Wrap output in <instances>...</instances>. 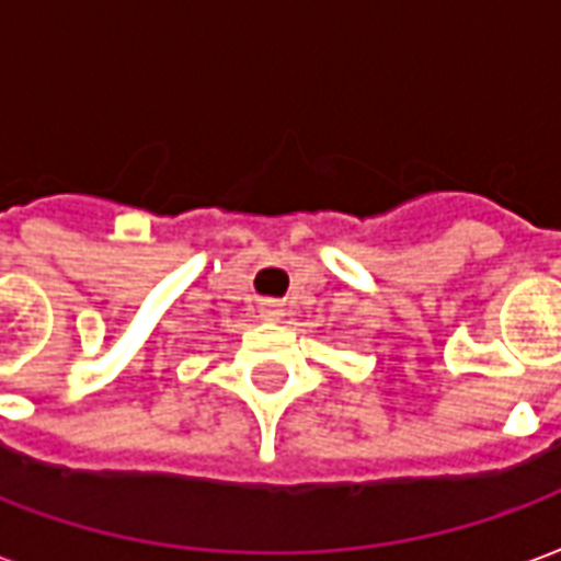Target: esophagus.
Returning <instances> with one entry per match:
<instances>
[{
  "mask_svg": "<svg viewBox=\"0 0 561 561\" xmlns=\"http://www.w3.org/2000/svg\"><path fill=\"white\" fill-rule=\"evenodd\" d=\"M280 313H284V310L277 308V305H263V317H265V320H277Z\"/></svg>",
  "mask_w": 561,
  "mask_h": 561,
  "instance_id": "34e87169",
  "label": "esophagus"
}]
</instances>
